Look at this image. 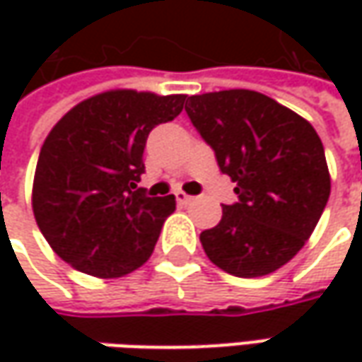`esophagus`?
Returning <instances> with one entry per match:
<instances>
[{
    "mask_svg": "<svg viewBox=\"0 0 362 362\" xmlns=\"http://www.w3.org/2000/svg\"><path fill=\"white\" fill-rule=\"evenodd\" d=\"M175 199H177V203H179V205H187V203L193 202V197H191V195H187L185 191H177V193H175Z\"/></svg>",
    "mask_w": 362,
    "mask_h": 362,
    "instance_id": "1",
    "label": "esophagus"
}]
</instances>
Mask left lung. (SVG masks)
Segmentation results:
<instances>
[{
	"label": "left lung",
	"mask_w": 362,
	"mask_h": 362,
	"mask_svg": "<svg viewBox=\"0 0 362 362\" xmlns=\"http://www.w3.org/2000/svg\"><path fill=\"white\" fill-rule=\"evenodd\" d=\"M185 110L240 199L221 205L219 223L202 231L205 254L238 278L280 270L313 235L330 195L318 132L270 96L243 88L189 96Z\"/></svg>",
	"instance_id": "obj_1"
}]
</instances>
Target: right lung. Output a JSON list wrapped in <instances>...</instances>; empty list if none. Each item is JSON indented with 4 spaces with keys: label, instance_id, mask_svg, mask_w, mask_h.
I'll list each match as a JSON object with an SVG mask.
<instances>
[{
    "label": "right lung",
    "instance_id": "add662e5",
    "mask_svg": "<svg viewBox=\"0 0 362 362\" xmlns=\"http://www.w3.org/2000/svg\"><path fill=\"white\" fill-rule=\"evenodd\" d=\"M185 94L115 88L78 103L48 132L35 165L32 209L49 247L74 270L122 278L151 257L175 197H146L148 132L173 120Z\"/></svg>",
    "mask_w": 362,
    "mask_h": 362
}]
</instances>
